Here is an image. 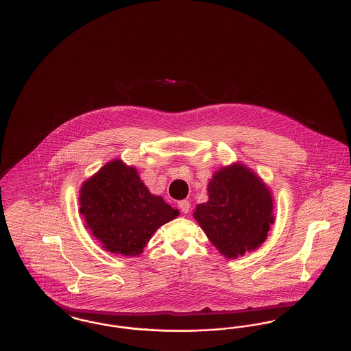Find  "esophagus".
<instances>
[{"label":"esophagus","instance_id":"esophagus-1","mask_svg":"<svg viewBox=\"0 0 351 351\" xmlns=\"http://www.w3.org/2000/svg\"><path fill=\"white\" fill-rule=\"evenodd\" d=\"M178 204H179V208L182 210L183 214H189V208H191V203L189 200H180Z\"/></svg>","mask_w":351,"mask_h":351}]
</instances>
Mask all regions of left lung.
<instances>
[{
    "mask_svg": "<svg viewBox=\"0 0 351 351\" xmlns=\"http://www.w3.org/2000/svg\"><path fill=\"white\" fill-rule=\"evenodd\" d=\"M208 202L196 206L193 217L210 242L227 259L261 247L274 223L269 186L242 162L221 167L207 186Z\"/></svg>",
    "mask_w": 351,
    "mask_h": 351,
    "instance_id": "obj_1",
    "label": "left lung"
}]
</instances>
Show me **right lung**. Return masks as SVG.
Wrapping results in <instances>:
<instances>
[{
    "label": "right lung",
    "instance_id": "obj_1",
    "mask_svg": "<svg viewBox=\"0 0 351 351\" xmlns=\"http://www.w3.org/2000/svg\"><path fill=\"white\" fill-rule=\"evenodd\" d=\"M80 214L90 235L112 254L137 256L162 224L179 211L154 195L137 169L114 159L80 189Z\"/></svg>",
    "mask_w": 351,
    "mask_h": 351
}]
</instances>
